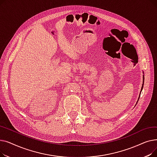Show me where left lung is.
I'll return each instance as SVG.
<instances>
[{
  "instance_id": "left-lung-1",
  "label": "left lung",
  "mask_w": 157,
  "mask_h": 157,
  "mask_svg": "<svg viewBox=\"0 0 157 157\" xmlns=\"http://www.w3.org/2000/svg\"><path fill=\"white\" fill-rule=\"evenodd\" d=\"M144 75H143V85H142V87H141V91H142V90H143V85H144ZM140 95H141V93H140V94H139V98H138V100H137V102H138V101H139V97H140Z\"/></svg>"
}]
</instances>
